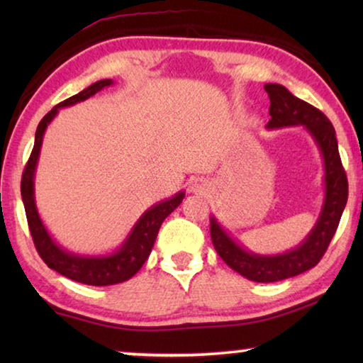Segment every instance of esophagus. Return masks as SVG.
Wrapping results in <instances>:
<instances>
[{"instance_id":"34e87169","label":"esophagus","mask_w":363,"mask_h":363,"mask_svg":"<svg viewBox=\"0 0 363 363\" xmlns=\"http://www.w3.org/2000/svg\"><path fill=\"white\" fill-rule=\"evenodd\" d=\"M192 190L194 192H205L206 190V184L203 182V181H195L194 184H192Z\"/></svg>"}]
</instances>
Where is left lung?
<instances>
[{
	"label": "left lung",
	"instance_id": "obj_1",
	"mask_svg": "<svg viewBox=\"0 0 363 363\" xmlns=\"http://www.w3.org/2000/svg\"><path fill=\"white\" fill-rule=\"evenodd\" d=\"M270 99L269 128L304 125L320 147L325 162V186L327 195L320 218L303 245L279 256H257L242 250L227 237L211 218V240L218 255L230 269L243 277L261 284L294 277L317 266L333 238L340 224L344 206L347 203V177L342 168L335 128L320 110L298 99L281 84L264 86Z\"/></svg>",
	"mask_w": 363,
	"mask_h": 363
}]
</instances>
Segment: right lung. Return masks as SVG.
<instances>
[{
    "instance_id": "right-lung-1",
    "label": "right lung",
    "mask_w": 363,
    "mask_h": 363,
    "mask_svg": "<svg viewBox=\"0 0 363 363\" xmlns=\"http://www.w3.org/2000/svg\"><path fill=\"white\" fill-rule=\"evenodd\" d=\"M112 84V79H101L89 88L83 89L82 93L69 97L62 102H59L56 107H52L51 112H48L43 120L40 121L38 128H36L35 134V145L33 150L30 153V158L23 168L22 181H21V192L23 206H26L27 223L30 233H32L35 248L43 261L46 262L48 267L56 270V272L62 274L64 277L79 281L84 285H94V286H107L121 284L128 279H131L138 270L143 267L147 257H149L153 243H155L157 233L160 230V225L164 219L168 218L171 211H174L177 205L181 203L184 199V192H179L173 199L150 208L149 211L144 213V216L138 220L136 227H134L131 235L128 237L125 245L116 251V253L104 257H79L65 253L60 250L56 243L51 240L49 233L46 232L45 225H43L41 219L38 216L35 206L33 199V174L36 160L40 155V147L43 140V134H45L46 126L49 121L54 118L60 107L73 106L79 101L88 99V97L94 96L97 91H101L106 86Z\"/></svg>"
}]
</instances>
